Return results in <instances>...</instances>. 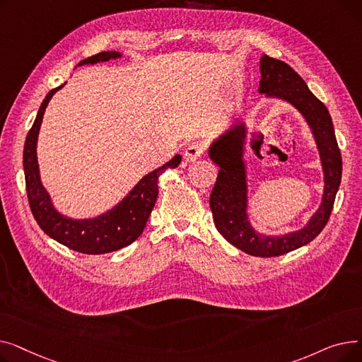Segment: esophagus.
Masks as SVG:
<instances>
[{
    "label": "esophagus",
    "instance_id": "1",
    "mask_svg": "<svg viewBox=\"0 0 362 362\" xmlns=\"http://www.w3.org/2000/svg\"><path fill=\"white\" fill-rule=\"evenodd\" d=\"M205 149H206V145L202 141H192L185 151V157L187 161H195L204 156Z\"/></svg>",
    "mask_w": 362,
    "mask_h": 362
}]
</instances>
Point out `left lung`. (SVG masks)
<instances>
[{
    "label": "left lung",
    "mask_w": 362,
    "mask_h": 362,
    "mask_svg": "<svg viewBox=\"0 0 362 362\" xmlns=\"http://www.w3.org/2000/svg\"><path fill=\"white\" fill-rule=\"evenodd\" d=\"M258 90L292 103L311 126L325 168V195L320 210L307 227L284 236L257 235L246 220V185L240 160L243 127L239 123L210 149V158L220 167L210 197V208L217 230L240 251L254 257H279L310 243L325 229L334 205L341 177V156L329 110L315 98L300 76L286 63L262 55Z\"/></svg>",
    "instance_id": "obj_1"
}]
</instances>
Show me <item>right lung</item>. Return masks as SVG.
<instances>
[{"mask_svg":"<svg viewBox=\"0 0 362 362\" xmlns=\"http://www.w3.org/2000/svg\"><path fill=\"white\" fill-rule=\"evenodd\" d=\"M117 57H120V52L103 51L81 62V64L107 62L110 59H117ZM62 86L48 92L25 142L23 167L30 211L44 233L67 246L69 250L88 255L108 254L122 250L135 242L144 232V227L158 197L160 176L167 168H176L180 164V156H176L163 167L146 175L114 210L92 220H71L60 216L52 208L49 197L40 180L36 141L45 108L52 95Z\"/></svg>","mask_w":362,"mask_h":362,"instance_id":"add662e5","label":"right lung"}]
</instances>
